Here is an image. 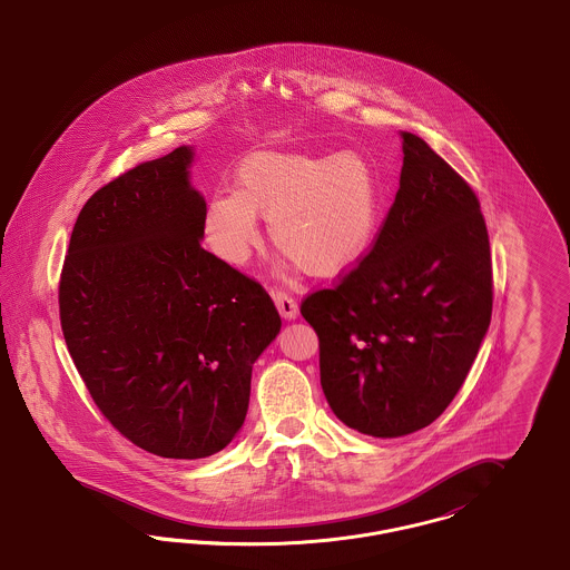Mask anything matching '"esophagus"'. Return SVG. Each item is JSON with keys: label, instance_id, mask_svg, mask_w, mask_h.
I'll return each mask as SVG.
<instances>
[{"label": "esophagus", "instance_id": "obj_1", "mask_svg": "<svg viewBox=\"0 0 570 570\" xmlns=\"http://www.w3.org/2000/svg\"><path fill=\"white\" fill-rule=\"evenodd\" d=\"M273 301H275V307H277V312H279V316H282L284 321H295V318H297L298 305L295 298L288 297L286 293L275 291V293H273Z\"/></svg>", "mask_w": 570, "mask_h": 570}]
</instances>
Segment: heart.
<instances>
[{"instance_id":"heart-1","label":"heart","mask_w":570,"mask_h":570,"mask_svg":"<svg viewBox=\"0 0 570 570\" xmlns=\"http://www.w3.org/2000/svg\"><path fill=\"white\" fill-rule=\"evenodd\" d=\"M233 181L235 191H214L203 212L205 244L228 265H244L261 242L258 216L269 217L273 245L312 277L348 272L374 242L382 188L356 151L261 149L235 166Z\"/></svg>"}]
</instances>
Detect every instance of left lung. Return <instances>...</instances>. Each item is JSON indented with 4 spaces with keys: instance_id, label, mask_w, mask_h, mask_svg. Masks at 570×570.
Segmentation results:
<instances>
[{
    "instance_id": "1",
    "label": "left lung",
    "mask_w": 570,
    "mask_h": 570,
    "mask_svg": "<svg viewBox=\"0 0 570 570\" xmlns=\"http://www.w3.org/2000/svg\"><path fill=\"white\" fill-rule=\"evenodd\" d=\"M400 190L372 252L301 303L321 342L333 414L361 434L419 432L453 402L491 321V256L476 194L400 132Z\"/></svg>"
}]
</instances>
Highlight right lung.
Wrapping results in <instances>:
<instances>
[{
    "label": "right lung",
    "mask_w": 570,
    "mask_h": 570,
    "mask_svg": "<svg viewBox=\"0 0 570 570\" xmlns=\"http://www.w3.org/2000/svg\"><path fill=\"white\" fill-rule=\"evenodd\" d=\"M194 147L96 191L59 282L70 356L96 406L136 446L209 458L239 434L252 365L282 321L254 279L203 249Z\"/></svg>",
    "instance_id": "right-lung-1"
}]
</instances>
